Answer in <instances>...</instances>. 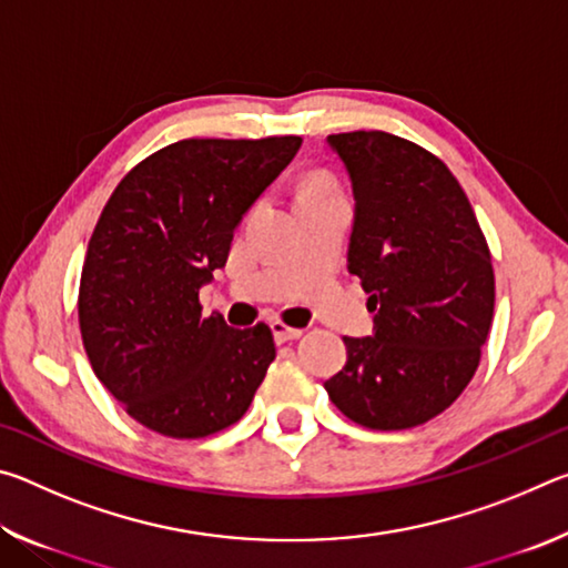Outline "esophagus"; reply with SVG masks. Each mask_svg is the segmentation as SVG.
<instances>
[{
	"instance_id": "esophagus-1",
	"label": "esophagus",
	"mask_w": 568,
	"mask_h": 568,
	"mask_svg": "<svg viewBox=\"0 0 568 568\" xmlns=\"http://www.w3.org/2000/svg\"><path fill=\"white\" fill-rule=\"evenodd\" d=\"M271 328H273V335H275V341H277V343L295 341V338H301V335H303V331H301V328H291V325L283 323V321H273V323H271Z\"/></svg>"
}]
</instances>
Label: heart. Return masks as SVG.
<instances>
[{
  "mask_svg": "<svg viewBox=\"0 0 568 568\" xmlns=\"http://www.w3.org/2000/svg\"><path fill=\"white\" fill-rule=\"evenodd\" d=\"M328 190H333V185H328L325 180H313V182H307V185H305L303 195H307V192H328Z\"/></svg>",
  "mask_w": 568,
  "mask_h": 568,
  "instance_id": "heart-1",
  "label": "heart"
}]
</instances>
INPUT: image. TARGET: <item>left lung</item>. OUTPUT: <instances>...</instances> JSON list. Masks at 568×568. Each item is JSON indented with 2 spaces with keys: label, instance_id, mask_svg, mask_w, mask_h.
I'll return each instance as SVG.
<instances>
[{
  "label": "left lung",
  "instance_id": "left-lung-1",
  "mask_svg": "<svg viewBox=\"0 0 568 568\" xmlns=\"http://www.w3.org/2000/svg\"><path fill=\"white\" fill-rule=\"evenodd\" d=\"M351 175L348 271L373 335L348 338L325 381L343 416L403 430L444 413L474 378L494 321V267L464 187L428 150L381 130L328 134Z\"/></svg>",
  "mask_w": 568,
  "mask_h": 568
}]
</instances>
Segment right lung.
<instances>
[{
	"mask_svg": "<svg viewBox=\"0 0 568 568\" xmlns=\"http://www.w3.org/2000/svg\"><path fill=\"white\" fill-rule=\"evenodd\" d=\"M303 140H180L134 165L94 225L80 331L94 376L142 426L205 438L245 416L275 361L265 323L203 315L240 220Z\"/></svg>",
	"mask_w": 568,
	"mask_h": 568,
	"instance_id": "add662e5",
	"label": "right lung"
}]
</instances>
